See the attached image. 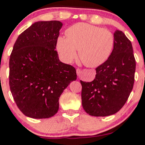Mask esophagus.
<instances>
[{"mask_svg": "<svg viewBox=\"0 0 145 145\" xmlns=\"http://www.w3.org/2000/svg\"><path fill=\"white\" fill-rule=\"evenodd\" d=\"M76 74H77L78 76H80L81 74V69H80V68H77L76 69Z\"/></svg>", "mask_w": 145, "mask_h": 145, "instance_id": "34e87169", "label": "esophagus"}]
</instances>
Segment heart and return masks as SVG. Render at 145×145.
Returning <instances> with one entry per match:
<instances>
[{"instance_id":"heart-1","label":"heart","mask_w":145,"mask_h":145,"mask_svg":"<svg viewBox=\"0 0 145 145\" xmlns=\"http://www.w3.org/2000/svg\"><path fill=\"white\" fill-rule=\"evenodd\" d=\"M66 37H59L56 49L63 61L69 63L76 56L89 67L101 65L107 61L114 45V37L109 30L80 22L66 30Z\"/></svg>"}]
</instances>
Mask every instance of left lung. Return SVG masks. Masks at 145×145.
<instances>
[{
    "mask_svg": "<svg viewBox=\"0 0 145 145\" xmlns=\"http://www.w3.org/2000/svg\"><path fill=\"white\" fill-rule=\"evenodd\" d=\"M114 45L106 62L96 68L92 82H83L82 104L94 116L115 114L127 101L134 83L136 60L131 41L122 31L114 33Z\"/></svg>",
    "mask_w": 145,
    "mask_h": 145,
    "instance_id": "8db88e82",
    "label": "left lung"
}]
</instances>
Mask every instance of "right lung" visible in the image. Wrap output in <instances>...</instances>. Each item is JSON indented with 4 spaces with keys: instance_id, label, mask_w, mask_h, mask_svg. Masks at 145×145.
I'll use <instances>...</instances> for the list:
<instances>
[{
    "instance_id": "obj_1",
    "label": "right lung",
    "mask_w": 145,
    "mask_h": 145,
    "mask_svg": "<svg viewBox=\"0 0 145 145\" xmlns=\"http://www.w3.org/2000/svg\"><path fill=\"white\" fill-rule=\"evenodd\" d=\"M63 24L35 22L18 36L9 59V87L16 105L33 119L52 117L61 95L77 78L76 69L60 61L55 48Z\"/></svg>"
}]
</instances>
